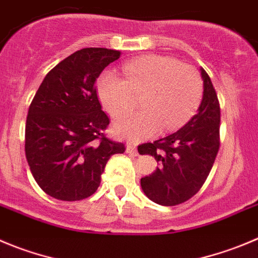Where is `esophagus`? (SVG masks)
Instances as JSON below:
<instances>
[{
  "label": "esophagus",
  "mask_w": 258,
  "mask_h": 258,
  "mask_svg": "<svg viewBox=\"0 0 258 258\" xmlns=\"http://www.w3.org/2000/svg\"><path fill=\"white\" fill-rule=\"evenodd\" d=\"M126 151L128 154H132V155H139V153H137L136 144H134V143H127Z\"/></svg>",
  "instance_id": "esophagus-1"
}]
</instances>
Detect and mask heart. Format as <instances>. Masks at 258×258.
<instances>
[{
	"label": "heart",
	"instance_id": "obj_1",
	"mask_svg": "<svg viewBox=\"0 0 258 258\" xmlns=\"http://www.w3.org/2000/svg\"><path fill=\"white\" fill-rule=\"evenodd\" d=\"M123 78L105 71L96 90L103 107L121 117L134 105V95L143 94V110L127 114L114 124V132L128 140H143L159 131L169 132L192 117L202 99L204 84L192 64L158 54L131 59L122 66Z\"/></svg>",
	"mask_w": 258,
	"mask_h": 258
}]
</instances>
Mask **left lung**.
<instances>
[{"instance_id": "1", "label": "left lung", "mask_w": 258, "mask_h": 258, "mask_svg": "<svg viewBox=\"0 0 258 258\" xmlns=\"http://www.w3.org/2000/svg\"><path fill=\"white\" fill-rule=\"evenodd\" d=\"M204 95L197 113L180 130L154 143L139 146L141 155H151L159 168L141 178L144 194L155 204L175 206L200 191L219 151L220 107L209 75L200 69Z\"/></svg>"}]
</instances>
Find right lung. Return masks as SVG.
<instances>
[{"label": "right lung", "mask_w": 258, "mask_h": 258, "mask_svg": "<svg viewBox=\"0 0 258 258\" xmlns=\"http://www.w3.org/2000/svg\"><path fill=\"white\" fill-rule=\"evenodd\" d=\"M121 52L84 48L53 67L29 107L25 155L40 188L62 201L91 196L109 158L126 148L105 137L109 118L95 81Z\"/></svg>", "instance_id": "right-lung-1"}]
</instances>
